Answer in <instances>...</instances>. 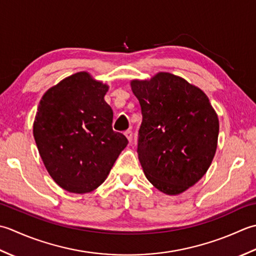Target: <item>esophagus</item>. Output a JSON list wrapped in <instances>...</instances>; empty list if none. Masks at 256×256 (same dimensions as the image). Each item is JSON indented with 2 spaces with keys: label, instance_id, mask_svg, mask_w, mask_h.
I'll return each mask as SVG.
<instances>
[{
  "label": "esophagus",
  "instance_id": "esophagus-1",
  "mask_svg": "<svg viewBox=\"0 0 256 256\" xmlns=\"http://www.w3.org/2000/svg\"><path fill=\"white\" fill-rule=\"evenodd\" d=\"M124 136H126V138L128 139L129 142H132V130H127V132H124Z\"/></svg>",
  "mask_w": 256,
  "mask_h": 256
}]
</instances>
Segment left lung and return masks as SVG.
<instances>
[{"label": "left lung", "instance_id": "1", "mask_svg": "<svg viewBox=\"0 0 256 256\" xmlns=\"http://www.w3.org/2000/svg\"><path fill=\"white\" fill-rule=\"evenodd\" d=\"M130 86L142 106L137 152L146 178L162 194H180L210 168L218 114L199 87L171 72L132 80Z\"/></svg>", "mask_w": 256, "mask_h": 256}]
</instances>
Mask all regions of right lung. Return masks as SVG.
<instances>
[{
	"label": "right lung",
	"instance_id": "add662e5",
	"mask_svg": "<svg viewBox=\"0 0 256 256\" xmlns=\"http://www.w3.org/2000/svg\"><path fill=\"white\" fill-rule=\"evenodd\" d=\"M109 86L78 72L42 97L33 134L46 170L72 194L97 189L128 140L112 130V109L105 102Z\"/></svg>",
	"mask_w": 256,
	"mask_h": 256
}]
</instances>
